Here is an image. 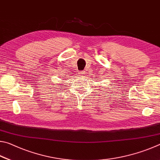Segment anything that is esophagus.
<instances>
[{"instance_id": "34e87169", "label": "esophagus", "mask_w": 160, "mask_h": 160, "mask_svg": "<svg viewBox=\"0 0 160 160\" xmlns=\"http://www.w3.org/2000/svg\"><path fill=\"white\" fill-rule=\"evenodd\" d=\"M86 74V72L85 71H82V72H79L78 73V75L79 76V77H83V76H84Z\"/></svg>"}]
</instances>
